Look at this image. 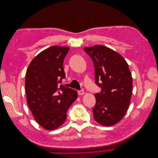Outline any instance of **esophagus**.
Listing matches in <instances>:
<instances>
[{
    "instance_id": "esophagus-1",
    "label": "esophagus",
    "mask_w": 158,
    "mask_h": 158,
    "mask_svg": "<svg viewBox=\"0 0 158 158\" xmlns=\"http://www.w3.org/2000/svg\"><path fill=\"white\" fill-rule=\"evenodd\" d=\"M78 95H82L84 94V91L83 89L79 90L78 92Z\"/></svg>"
}]
</instances>
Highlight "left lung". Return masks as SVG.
Masks as SVG:
<instances>
[{
    "mask_svg": "<svg viewBox=\"0 0 158 158\" xmlns=\"http://www.w3.org/2000/svg\"><path fill=\"white\" fill-rule=\"evenodd\" d=\"M92 59L95 81L101 93L95 94L93 109L95 121L110 127L120 121L128 108L132 95V80L128 65L117 52L103 45L85 47Z\"/></svg>",
    "mask_w": 158,
    "mask_h": 158,
    "instance_id": "left-lung-1",
    "label": "left lung"
}]
</instances>
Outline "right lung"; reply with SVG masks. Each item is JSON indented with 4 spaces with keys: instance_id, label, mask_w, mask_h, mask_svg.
Masks as SVG:
<instances>
[{
    "instance_id": "obj_1",
    "label": "right lung",
    "mask_w": 158,
    "mask_h": 158,
    "mask_svg": "<svg viewBox=\"0 0 158 158\" xmlns=\"http://www.w3.org/2000/svg\"><path fill=\"white\" fill-rule=\"evenodd\" d=\"M70 48L52 46L38 54L26 72L27 102L40 126L55 130L64 123L66 111L78 97L76 90L60 85L65 78L63 61Z\"/></svg>"
}]
</instances>
